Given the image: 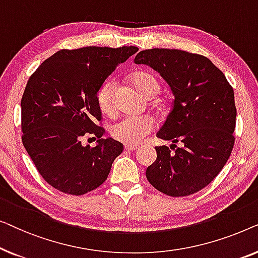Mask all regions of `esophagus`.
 <instances>
[{
	"mask_svg": "<svg viewBox=\"0 0 258 258\" xmlns=\"http://www.w3.org/2000/svg\"><path fill=\"white\" fill-rule=\"evenodd\" d=\"M124 149L129 150V151H134V150L139 149V147L134 146V144H124Z\"/></svg>",
	"mask_w": 258,
	"mask_h": 258,
	"instance_id": "obj_1",
	"label": "esophagus"
}]
</instances>
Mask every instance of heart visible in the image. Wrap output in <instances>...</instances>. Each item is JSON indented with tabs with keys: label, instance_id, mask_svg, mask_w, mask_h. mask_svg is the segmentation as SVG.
<instances>
[{
	"label": "heart",
	"instance_id": "obj_1",
	"mask_svg": "<svg viewBox=\"0 0 258 258\" xmlns=\"http://www.w3.org/2000/svg\"><path fill=\"white\" fill-rule=\"evenodd\" d=\"M132 82L144 96H155L160 91V82L147 72H136L132 75ZM116 84L108 80L97 91V104L104 114L111 115L116 110ZM155 128V121L150 116H124L111 126V135L116 140L128 144H137L143 141Z\"/></svg>",
	"mask_w": 258,
	"mask_h": 258
}]
</instances>
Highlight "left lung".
Returning a JSON list of instances; mask_svg holds the SVG:
<instances>
[{"instance_id": "left-lung-1", "label": "left lung", "mask_w": 258, "mask_h": 258, "mask_svg": "<svg viewBox=\"0 0 258 258\" xmlns=\"http://www.w3.org/2000/svg\"><path fill=\"white\" fill-rule=\"evenodd\" d=\"M134 61L160 73L175 96L156 134L174 144L155 148L157 158L147 168L148 181L172 197L200 191L220 174L234 148V90L206 56L154 48L140 51Z\"/></svg>"}]
</instances>
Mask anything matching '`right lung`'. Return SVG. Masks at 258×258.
<instances>
[{
    "label": "right lung",
    "mask_w": 258,
    "mask_h": 258,
    "mask_svg": "<svg viewBox=\"0 0 258 258\" xmlns=\"http://www.w3.org/2000/svg\"><path fill=\"white\" fill-rule=\"evenodd\" d=\"M139 48L62 49L45 59L28 81L21 100L22 142L44 181L70 195H83L107 179L123 144L108 137L97 91L119 63ZM98 139L83 146V137Z\"/></svg>",
    "instance_id": "1"
}]
</instances>
